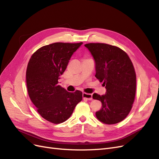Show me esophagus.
<instances>
[{"label":"esophagus","instance_id":"obj_1","mask_svg":"<svg viewBox=\"0 0 159 159\" xmlns=\"http://www.w3.org/2000/svg\"><path fill=\"white\" fill-rule=\"evenodd\" d=\"M82 96H83V98L84 99H88V100H91V99H92V94L83 93Z\"/></svg>","mask_w":159,"mask_h":159}]
</instances>
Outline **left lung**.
<instances>
[{"label": "left lung", "mask_w": 159, "mask_h": 159, "mask_svg": "<svg viewBox=\"0 0 159 159\" xmlns=\"http://www.w3.org/2000/svg\"><path fill=\"white\" fill-rule=\"evenodd\" d=\"M95 62V77L106 88L105 95L93 93L102 107L95 113L105 124L121 122L131 111L135 97L136 74L131 59L117 46L103 43L85 44Z\"/></svg>", "instance_id": "obj_1"}]
</instances>
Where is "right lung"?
I'll use <instances>...</instances> for the list:
<instances>
[{
  "label": "right lung",
  "instance_id": "1",
  "mask_svg": "<svg viewBox=\"0 0 159 159\" xmlns=\"http://www.w3.org/2000/svg\"><path fill=\"white\" fill-rule=\"evenodd\" d=\"M82 44L56 42L42 46L28 61L26 74L28 95L38 113L52 123L66 121L82 100L81 91L68 92L58 85L72 54Z\"/></svg>",
  "mask_w": 159,
  "mask_h": 159
}]
</instances>
